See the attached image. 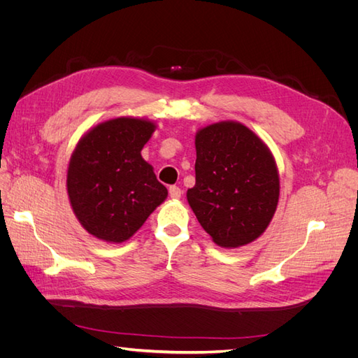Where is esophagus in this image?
<instances>
[{
  "label": "esophagus",
  "mask_w": 358,
  "mask_h": 358,
  "mask_svg": "<svg viewBox=\"0 0 358 358\" xmlns=\"http://www.w3.org/2000/svg\"><path fill=\"white\" fill-rule=\"evenodd\" d=\"M169 194H170V197H171L173 200H179V199L182 197V191H180V188L176 187V185H173V187L169 188Z\"/></svg>",
  "instance_id": "1"
}]
</instances>
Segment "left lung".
Segmentation results:
<instances>
[{"label": "left lung", "instance_id": "8db88e82", "mask_svg": "<svg viewBox=\"0 0 358 358\" xmlns=\"http://www.w3.org/2000/svg\"><path fill=\"white\" fill-rule=\"evenodd\" d=\"M196 185L187 200L200 225L221 248H241L262 236L279 201V173L268 146L236 121L196 134Z\"/></svg>", "mask_w": 358, "mask_h": 358}]
</instances>
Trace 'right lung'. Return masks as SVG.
<instances>
[{
  "label": "right lung",
  "mask_w": 358,
  "mask_h": 358,
  "mask_svg": "<svg viewBox=\"0 0 358 358\" xmlns=\"http://www.w3.org/2000/svg\"><path fill=\"white\" fill-rule=\"evenodd\" d=\"M157 124L119 116L90 128L67 170L71 209L83 229L109 243L128 241L167 199L154 167L142 157Z\"/></svg>",
  "instance_id": "add662e5"
}]
</instances>
